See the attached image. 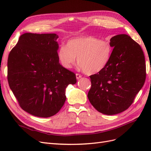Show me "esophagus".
I'll return each instance as SVG.
<instances>
[{"instance_id":"1","label":"esophagus","mask_w":151,"mask_h":151,"mask_svg":"<svg viewBox=\"0 0 151 151\" xmlns=\"http://www.w3.org/2000/svg\"><path fill=\"white\" fill-rule=\"evenodd\" d=\"M76 78H77V79H79L81 77H82V76L81 75H80V74H76Z\"/></svg>"}]
</instances>
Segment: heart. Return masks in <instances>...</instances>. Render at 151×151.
<instances>
[{
  "label": "heart",
  "instance_id": "b5f03b06",
  "mask_svg": "<svg viewBox=\"0 0 151 151\" xmlns=\"http://www.w3.org/2000/svg\"><path fill=\"white\" fill-rule=\"evenodd\" d=\"M111 53L112 47L109 42L86 36L71 39L67 46H61L58 50V58L63 67L70 68L77 57L81 69L87 75H93L106 67Z\"/></svg>",
  "mask_w": 151,
  "mask_h": 151
}]
</instances>
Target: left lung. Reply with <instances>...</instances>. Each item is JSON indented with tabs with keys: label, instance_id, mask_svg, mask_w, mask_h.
Here are the masks:
<instances>
[{
	"label": "left lung",
	"instance_id": "obj_1",
	"mask_svg": "<svg viewBox=\"0 0 151 151\" xmlns=\"http://www.w3.org/2000/svg\"><path fill=\"white\" fill-rule=\"evenodd\" d=\"M111 58L103 70L90 76L88 97L99 112L108 115L120 113L130 107L142 88L146 77L144 52L127 35L110 39Z\"/></svg>",
	"mask_w": 151,
	"mask_h": 151
}]
</instances>
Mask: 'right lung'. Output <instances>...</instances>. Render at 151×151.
<instances>
[{
  "instance_id": "add662e5",
  "label": "right lung",
  "mask_w": 151,
  "mask_h": 151,
  "mask_svg": "<svg viewBox=\"0 0 151 151\" xmlns=\"http://www.w3.org/2000/svg\"><path fill=\"white\" fill-rule=\"evenodd\" d=\"M58 38L24 33L9 55V85L21 108L35 116L57 114L66 100V88L77 82L74 73L59 63Z\"/></svg>"
}]
</instances>
